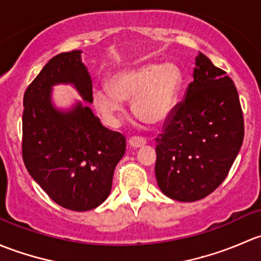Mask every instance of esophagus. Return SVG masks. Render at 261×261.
<instances>
[{
  "label": "esophagus",
  "mask_w": 261,
  "mask_h": 261,
  "mask_svg": "<svg viewBox=\"0 0 261 261\" xmlns=\"http://www.w3.org/2000/svg\"><path fill=\"white\" fill-rule=\"evenodd\" d=\"M128 143H129L132 148H139V147H143L147 142L146 139L142 138V137H132Z\"/></svg>",
  "instance_id": "esophagus-1"
}]
</instances>
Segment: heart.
<instances>
[{
	"label": "heart",
	"mask_w": 261,
	"mask_h": 261,
	"mask_svg": "<svg viewBox=\"0 0 261 261\" xmlns=\"http://www.w3.org/2000/svg\"><path fill=\"white\" fill-rule=\"evenodd\" d=\"M108 84L109 88H94L93 101L109 125L119 124L125 99H132L137 117L148 124H161L174 111L184 72L176 64L146 63L113 72Z\"/></svg>",
	"instance_id": "heart-1"
}]
</instances>
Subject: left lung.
I'll return each mask as SVG.
<instances>
[{"mask_svg": "<svg viewBox=\"0 0 261 261\" xmlns=\"http://www.w3.org/2000/svg\"><path fill=\"white\" fill-rule=\"evenodd\" d=\"M186 99L155 139V178L167 197L193 202L222 184L244 139L233 82L202 53L196 56Z\"/></svg>", "mask_w": 261, "mask_h": 261, "instance_id": "1", "label": "left lung"}]
</instances>
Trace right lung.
I'll list each match as a JSON object with an SVG mask.
<instances>
[{"mask_svg":"<svg viewBox=\"0 0 261 261\" xmlns=\"http://www.w3.org/2000/svg\"><path fill=\"white\" fill-rule=\"evenodd\" d=\"M71 85L88 105L68 109L52 100L53 87ZM91 77L82 51L50 59L23 95L22 157L30 176L54 202L89 211L108 198L113 173L125 153V138L91 112Z\"/></svg>","mask_w":261,"mask_h":261,"instance_id":"add662e5","label":"right lung"}]
</instances>
